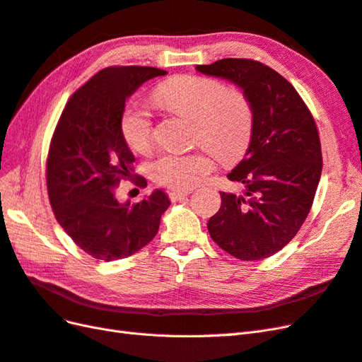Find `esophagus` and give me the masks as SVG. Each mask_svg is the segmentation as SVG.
Listing matches in <instances>:
<instances>
[{"label":"esophagus","mask_w":362,"mask_h":362,"mask_svg":"<svg viewBox=\"0 0 362 362\" xmlns=\"http://www.w3.org/2000/svg\"><path fill=\"white\" fill-rule=\"evenodd\" d=\"M192 193V189H185V190H170L169 192V198L172 201H177V199H181L182 196H187Z\"/></svg>","instance_id":"esophagus-1"}]
</instances>
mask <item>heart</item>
Here are the masks:
<instances>
[{
  "label": "heart",
  "mask_w": 362,
  "mask_h": 362,
  "mask_svg": "<svg viewBox=\"0 0 362 362\" xmlns=\"http://www.w3.org/2000/svg\"><path fill=\"white\" fill-rule=\"evenodd\" d=\"M166 110L193 119V140L222 163L245 156L255 129V112L249 96L238 87L201 75H177L160 83L152 92ZM120 133L129 148L146 152L154 144V122L137 104H128L120 116ZM213 170L206 152H166L151 164L154 181L185 190Z\"/></svg>",
  "instance_id": "b5f03b06"
}]
</instances>
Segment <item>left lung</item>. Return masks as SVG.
Masks as SVG:
<instances>
[{
	"instance_id": "8db88e82",
	"label": "left lung",
	"mask_w": 362,
	"mask_h": 362,
	"mask_svg": "<svg viewBox=\"0 0 362 362\" xmlns=\"http://www.w3.org/2000/svg\"><path fill=\"white\" fill-rule=\"evenodd\" d=\"M196 69L242 87L255 112L246 157L228 173L243 190L221 192V210L208 221V233L218 247L242 261L275 255L303 225L320 181L315 120L298 90L261 62L222 59Z\"/></svg>"
}]
</instances>
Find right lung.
Masks as SVG:
<instances>
[{"label":"right lung","instance_id":"1","mask_svg":"<svg viewBox=\"0 0 362 362\" xmlns=\"http://www.w3.org/2000/svg\"><path fill=\"white\" fill-rule=\"evenodd\" d=\"M166 71L149 66H108L95 74L69 98L49 144L47 189L60 226L96 259L134 255L158 233L161 214L170 205L156 190L131 205L119 204L120 180L133 178V152L120 133L127 98L139 86ZM134 184L145 187L144 177Z\"/></svg>","mask_w":362,"mask_h":362}]
</instances>
